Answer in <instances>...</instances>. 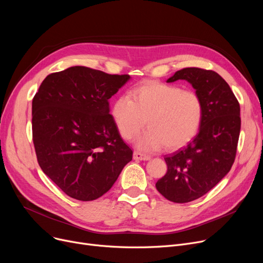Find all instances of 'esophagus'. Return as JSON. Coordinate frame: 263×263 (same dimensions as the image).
Masks as SVG:
<instances>
[{
  "label": "esophagus",
  "instance_id": "34e87169",
  "mask_svg": "<svg viewBox=\"0 0 263 263\" xmlns=\"http://www.w3.org/2000/svg\"><path fill=\"white\" fill-rule=\"evenodd\" d=\"M133 159L136 161H147L150 159V157L147 155H144L142 153H139V151H134Z\"/></svg>",
  "mask_w": 263,
  "mask_h": 263
}]
</instances>
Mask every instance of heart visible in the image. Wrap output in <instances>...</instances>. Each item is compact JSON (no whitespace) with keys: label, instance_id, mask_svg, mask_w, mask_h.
<instances>
[{"label":"heart","instance_id":"obj_1","mask_svg":"<svg viewBox=\"0 0 263 263\" xmlns=\"http://www.w3.org/2000/svg\"><path fill=\"white\" fill-rule=\"evenodd\" d=\"M110 115L120 136L131 140L145 124L149 128L137 142L145 149L176 150L190 143L203 119V103L198 93L159 81H146L118 97Z\"/></svg>","mask_w":263,"mask_h":263}]
</instances>
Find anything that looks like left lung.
Segmentation results:
<instances>
[{
    "label": "left lung",
    "instance_id": "1",
    "mask_svg": "<svg viewBox=\"0 0 263 263\" xmlns=\"http://www.w3.org/2000/svg\"><path fill=\"white\" fill-rule=\"evenodd\" d=\"M177 80L195 88L203 103V119L194 140L164 158L167 173L156 187L166 199L184 203L203 196L229 173L237 155L241 117L236 96L215 71L183 68L167 82Z\"/></svg>",
    "mask_w": 263,
    "mask_h": 263
}]
</instances>
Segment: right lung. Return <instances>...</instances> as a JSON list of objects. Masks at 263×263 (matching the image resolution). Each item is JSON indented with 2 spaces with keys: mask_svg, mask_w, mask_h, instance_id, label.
Masks as SVG:
<instances>
[{
  "mask_svg": "<svg viewBox=\"0 0 263 263\" xmlns=\"http://www.w3.org/2000/svg\"><path fill=\"white\" fill-rule=\"evenodd\" d=\"M129 79L74 66L49 74L34 96L32 130L38 164L68 196L82 201L101 197L132 160L108 103Z\"/></svg>",
  "mask_w": 263,
  "mask_h": 263,
  "instance_id": "obj_1",
  "label": "right lung"
}]
</instances>
